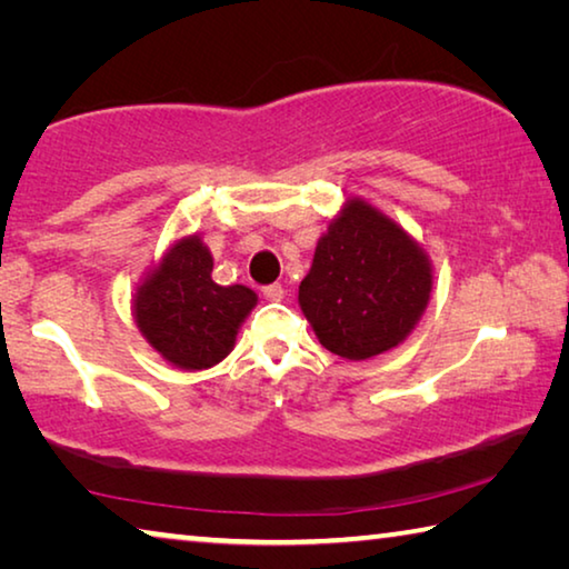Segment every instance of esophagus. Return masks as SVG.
Here are the masks:
<instances>
[{
	"instance_id": "esophagus-1",
	"label": "esophagus",
	"mask_w": 569,
	"mask_h": 569,
	"mask_svg": "<svg viewBox=\"0 0 569 569\" xmlns=\"http://www.w3.org/2000/svg\"><path fill=\"white\" fill-rule=\"evenodd\" d=\"M283 286L281 283H268L263 286V298H268V301H281L283 298Z\"/></svg>"
}]
</instances>
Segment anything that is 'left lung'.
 I'll list each match as a JSON object with an SVG mask.
<instances>
[{
    "label": "left lung",
    "mask_w": 569,
    "mask_h": 569,
    "mask_svg": "<svg viewBox=\"0 0 569 569\" xmlns=\"http://www.w3.org/2000/svg\"><path fill=\"white\" fill-rule=\"evenodd\" d=\"M429 291L421 248L377 208L351 200L319 240L298 301L326 349L363 361L407 339Z\"/></svg>",
    "instance_id": "8db88e82"
}]
</instances>
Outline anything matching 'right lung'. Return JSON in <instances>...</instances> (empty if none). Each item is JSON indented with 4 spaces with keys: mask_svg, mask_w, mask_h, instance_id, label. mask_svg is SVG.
Here are the masks:
<instances>
[{
    "mask_svg": "<svg viewBox=\"0 0 569 569\" xmlns=\"http://www.w3.org/2000/svg\"><path fill=\"white\" fill-rule=\"evenodd\" d=\"M256 293L213 281V258L198 236L182 238L134 296V319L150 346L180 369L223 361Z\"/></svg>",
    "mask_w": 569,
    "mask_h": 569,
    "instance_id": "1",
    "label": "right lung"
}]
</instances>
